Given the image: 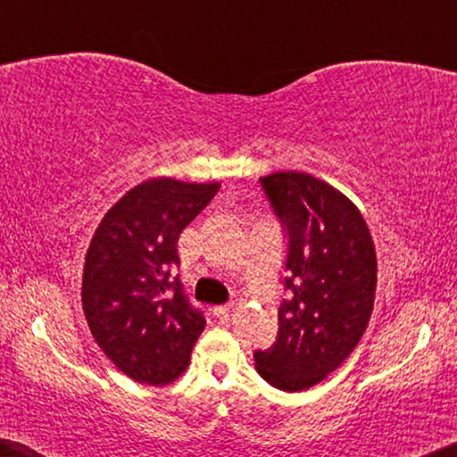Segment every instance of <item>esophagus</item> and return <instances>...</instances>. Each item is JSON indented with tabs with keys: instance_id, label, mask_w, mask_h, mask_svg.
<instances>
[{
	"instance_id": "1",
	"label": "esophagus",
	"mask_w": 457,
	"mask_h": 457,
	"mask_svg": "<svg viewBox=\"0 0 457 457\" xmlns=\"http://www.w3.org/2000/svg\"><path fill=\"white\" fill-rule=\"evenodd\" d=\"M230 312H233V303L216 305V308H214V316H218V318H228Z\"/></svg>"
}]
</instances>
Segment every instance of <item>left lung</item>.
<instances>
[{"label":"left lung","instance_id":"8db88e82","mask_svg":"<svg viewBox=\"0 0 457 457\" xmlns=\"http://www.w3.org/2000/svg\"><path fill=\"white\" fill-rule=\"evenodd\" d=\"M289 235L277 341L255 352V370L280 391L310 389L358 345L377 291V252L355 204L308 172L260 179Z\"/></svg>","mask_w":457,"mask_h":457}]
</instances>
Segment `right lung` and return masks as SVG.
I'll return each mask as SVG.
<instances>
[{"label": "right lung", "mask_w": 457, "mask_h": 457, "mask_svg": "<svg viewBox=\"0 0 457 457\" xmlns=\"http://www.w3.org/2000/svg\"><path fill=\"white\" fill-rule=\"evenodd\" d=\"M220 183L149 179L124 193L96 228L80 302L93 339L118 370L143 385L172 383L189 366L202 312L187 302L177 243Z\"/></svg>", "instance_id": "obj_1"}]
</instances>
